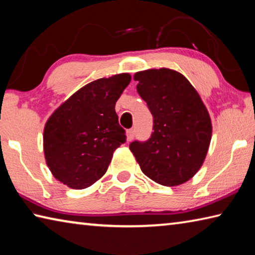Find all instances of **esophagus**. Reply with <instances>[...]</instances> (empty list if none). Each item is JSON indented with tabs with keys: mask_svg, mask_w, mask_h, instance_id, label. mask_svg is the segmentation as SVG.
I'll return each instance as SVG.
<instances>
[{
	"mask_svg": "<svg viewBox=\"0 0 255 255\" xmlns=\"http://www.w3.org/2000/svg\"><path fill=\"white\" fill-rule=\"evenodd\" d=\"M126 135H127V140L130 141L133 139V137H135V130H133V129H129V130H127Z\"/></svg>",
	"mask_w": 255,
	"mask_h": 255,
	"instance_id": "34e87169",
	"label": "esophagus"
}]
</instances>
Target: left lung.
Masks as SVG:
<instances>
[{
    "mask_svg": "<svg viewBox=\"0 0 255 255\" xmlns=\"http://www.w3.org/2000/svg\"><path fill=\"white\" fill-rule=\"evenodd\" d=\"M137 92L154 125L147 141L129 145L143 173L166 187L187 182L200 170L213 133L209 112L187 77L170 68L137 72Z\"/></svg>",
    "mask_w": 255,
    "mask_h": 255,
    "instance_id": "obj_1",
    "label": "left lung"
}]
</instances>
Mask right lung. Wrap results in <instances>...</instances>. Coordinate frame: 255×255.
<instances>
[{"instance_id": "right-lung-1", "label": "right lung", "mask_w": 255, "mask_h": 255, "mask_svg": "<svg viewBox=\"0 0 255 255\" xmlns=\"http://www.w3.org/2000/svg\"><path fill=\"white\" fill-rule=\"evenodd\" d=\"M128 73L84 85L56 109L44 128V154L56 180L85 189L100 180L126 141L115 106L130 83Z\"/></svg>"}]
</instances>
